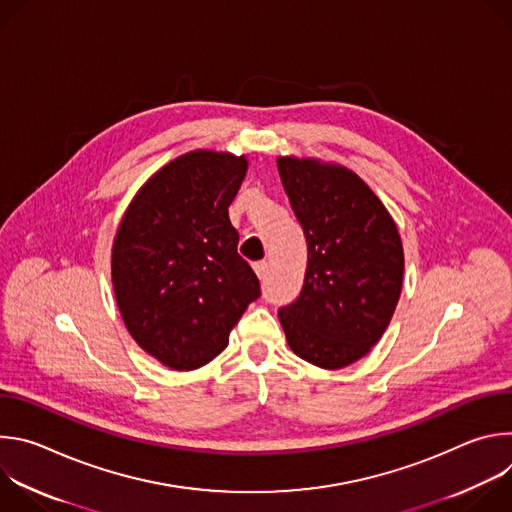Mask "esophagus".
<instances>
[{
  "label": "esophagus",
  "instance_id": "34e87169",
  "mask_svg": "<svg viewBox=\"0 0 512 512\" xmlns=\"http://www.w3.org/2000/svg\"><path fill=\"white\" fill-rule=\"evenodd\" d=\"M253 269H255V273L259 275V277H265L267 275V271H269V263L263 259V261H255L253 263Z\"/></svg>",
  "mask_w": 512,
  "mask_h": 512
}]
</instances>
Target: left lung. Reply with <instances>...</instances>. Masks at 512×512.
Returning <instances> with one entry per match:
<instances>
[{
  "mask_svg": "<svg viewBox=\"0 0 512 512\" xmlns=\"http://www.w3.org/2000/svg\"><path fill=\"white\" fill-rule=\"evenodd\" d=\"M277 168L308 243L300 296L277 316L300 358L342 369L367 354L391 322L403 283L401 239L354 172L296 158H279Z\"/></svg>",
  "mask_w": 512,
  "mask_h": 512,
  "instance_id": "left-lung-1",
  "label": "left lung"
}]
</instances>
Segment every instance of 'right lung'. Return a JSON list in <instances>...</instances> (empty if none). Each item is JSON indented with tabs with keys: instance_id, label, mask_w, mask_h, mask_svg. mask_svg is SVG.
<instances>
[{
	"instance_id": "obj_1",
	"label": "right lung",
	"mask_w": 512,
	"mask_h": 512,
	"mask_svg": "<svg viewBox=\"0 0 512 512\" xmlns=\"http://www.w3.org/2000/svg\"><path fill=\"white\" fill-rule=\"evenodd\" d=\"M245 174L243 156L190 152L150 178L119 225L117 306L133 340L170 369L192 371L221 354L261 296L229 221Z\"/></svg>"
}]
</instances>
